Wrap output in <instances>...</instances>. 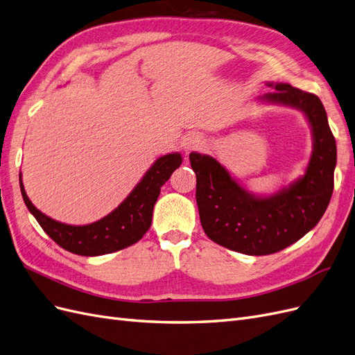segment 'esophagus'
<instances>
[{"instance_id": "1", "label": "esophagus", "mask_w": 355, "mask_h": 355, "mask_svg": "<svg viewBox=\"0 0 355 355\" xmlns=\"http://www.w3.org/2000/svg\"><path fill=\"white\" fill-rule=\"evenodd\" d=\"M202 145L201 136L197 133H189L184 137V142H182V146H184V151L187 154H189L191 151H196V149H200V146Z\"/></svg>"}]
</instances>
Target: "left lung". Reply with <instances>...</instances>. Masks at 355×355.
<instances>
[{
	"label": "left lung",
	"mask_w": 355,
	"mask_h": 355,
	"mask_svg": "<svg viewBox=\"0 0 355 355\" xmlns=\"http://www.w3.org/2000/svg\"><path fill=\"white\" fill-rule=\"evenodd\" d=\"M266 85L275 92L263 94L261 102L302 111L311 125L313 154L304 176L272 196L261 197L244 189L218 159L189 154L204 232L230 250L252 256L280 252L315 227L331 198L336 167V142L321 101L287 83Z\"/></svg>",
	"instance_id": "1"
}]
</instances>
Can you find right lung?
<instances>
[{
	"mask_svg": "<svg viewBox=\"0 0 355 355\" xmlns=\"http://www.w3.org/2000/svg\"><path fill=\"white\" fill-rule=\"evenodd\" d=\"M180 164L182 155L179 153L159 157L120 206L89 225H68L49 218L28 198L22 175H19V182L28 210L53 241L75 254L101 256L125 249L144 237L151 227L161 187Z\"/></svg>",
	"mask_w": 355,
	"mask_h": 355,
	"instance_id": "add662e5",
	"label": "right lung"
}]
</instances>
